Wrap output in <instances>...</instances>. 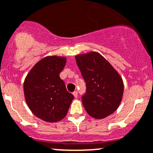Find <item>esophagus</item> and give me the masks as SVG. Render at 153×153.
<instances>
[{
  "instance_id": "obj_1",
  "label": "esophagus",
  "mask_w": 153,
  "mask_h": 153,
  "mask_svg": "<svg viewBox=\"0 0 153 153\" xmlns=\"http://www.w3.org/2000/svg\"><path fill=\"white\" fill-rule=\"evenodd\" d=\"M72 94H73V96H75V98L78 97V92L77 91H74L73 93H72Z\"/></svg>"
}]
</instances>
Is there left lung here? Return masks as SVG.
Returning a JSON list of instances; mask_svg holds the SVG:
<instances>
[{
	"label": "left lung",
	"instance_id": "left-lung-1",
	"mask_svg": "<svg viewBox=\"0 0 153 153\" xmlns=\"http://www.w3.org/2000/svg\"><path fill=\"white\" fill-rule=\"evenodd\" d=\"M87 87L82 103L87 114L104 119L118 108L123 99L124 84L119 72L99 53L90 51L75 56Z\"/></svg>",
	"mask_w": 153,
	"mask_h": 153
}]
</instances>
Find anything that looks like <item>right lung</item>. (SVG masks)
Instances as JSON below:
<instances>
[{
  "mask_svg": "<svg viewBox=\"0 0 153 153\" xmlns=\"http://www.w3.org/2000/svg\"><path fill=\"white\" fill-rule=\"evenodd\" d=\"M66 63V57L47 56L34 65L24 81V94L28 108L45 122L63 120L74 99L60 78Z\"/></svg>",
  "mask_w": 153,
  "mask_h": 153,
  "instance_id": "1",
  "label": "right lung"
}]
</instances>
